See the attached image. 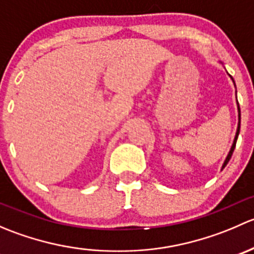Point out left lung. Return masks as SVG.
<instances>
[{
    "mask_svg": "<svg viewBox=\"0 0 254 254\" xmlns=\"http://www.w3.org/2000/svg\"><path fill=\"white\" fill-rule=\"evenodd\" d=\"M238 119H240V122H238V129H237V132H236V136H235L234 143H232V147H231V150H230L229 155H227L226 160H225V162H224V166H222V168H224V167H225V166H226V165H227V163H229L230 158H231L232 153H234V150H235V147H236V141H237V137H238V134H240V125H241V111H240V106H238Z\"/></svg>",
    "mask_w": 254,
    "mask_h": 254,
    "instance_id": "left-lung-1",
    "label": "left lung"
}]
</instances>
